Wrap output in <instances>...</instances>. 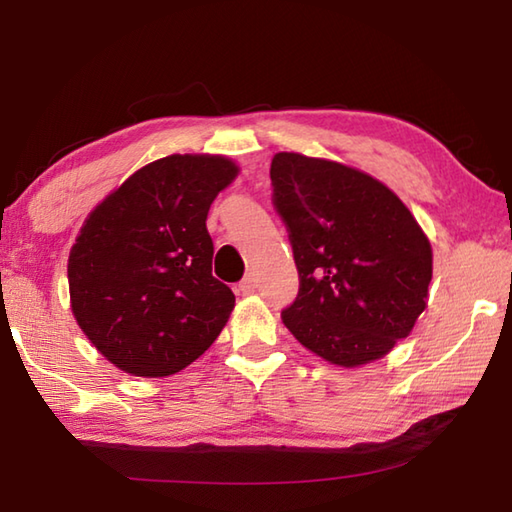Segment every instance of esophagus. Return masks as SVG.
<instances>
[{"label":"esophagus","mask_w":512,"mask_h":512,"mask_svg":"<svg viewBox=\"0 0 512 512\" xmlns=\"http://www.w3.org/2000/svg\"><path fill=\"white\" fill-rule=\"evenodd\" d=\"M239 292H242V295H250V292H255V288H257V279H255V275H246L242 281H239Z\"/></svg>","instance_id":"34e87169"}]
</instances>
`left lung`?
Instances as JSON below:
<instances>
[{
  "label": "left lung",
  "instance_id": "8db88e82",
  "mask_svg": "<svg viewBox=\"0 0 512 512\" xmlns=\"http://www.w3.org/2000/svg\"><path fill=\"white\" fill-rule=\"evenodd\" d=\"M270 180L299 270L284 325L334 365L385 356L427 308L433 257L416 217L383 182L341 162L281 151Z\"/></svg>",
  "mask_w": 512,
  "mask_h": 512
}]
</instances>
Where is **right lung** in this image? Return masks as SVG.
Wrapping results in <instances>:
<instances>
[{"instance_id":"add662e5","label":"right lung","mask_w":512,"mask_h":512,"mask_svg":"<svg viewBox=\"0 0 512 512\" xmlns=\"http://www.w3.org/2000/svg\"><path fill=\"white\" fill-rule=\"evenodd\" d=\"M237 171L222 156L160 158L85 220L68 259L72 312L123 372L176 374L220 336L235 295L211 275L206 215Z\"/></svg>"}]
</instances>
